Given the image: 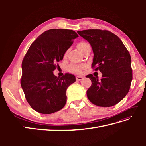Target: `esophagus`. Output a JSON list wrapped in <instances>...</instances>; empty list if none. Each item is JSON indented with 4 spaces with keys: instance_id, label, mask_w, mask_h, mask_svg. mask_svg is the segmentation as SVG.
Masks as SVG:
<instances>
[{
    "instance_id": "esophagus-1",
    "label": "esophagus",
    "mask_w": 146,
    "mask_h": 146,
    "mask_svg": "<svg viewBox=\"0 0 146 146\" xmlns=\"http://www.w3.org/2000/svg\"><path fill=\"white\" fill-rule=\"evenodd\" d=\"M83 78V77H82V76H77V77H76V80H78V81L82 80Z\"/></svg>"
}]
</instances>
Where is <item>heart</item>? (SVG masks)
Returning a JSON list of instances; mask_svg holds the SVG:
<instances>
[{"label": "heart", "instance_id": "1", "mask_svg": "<svg viewBox=\"0 0 146 146\" xmlns=\"http://www.w3.org/2000/svg\"><path fill=\"white\" fill-rule=\"evenodd\" d=\"M88 43L86 42H80L77 45V47L79 50H80L81 51L82 50V48L83 47L85 46V45H86ZM69 69L70 71H71L72 72H76V73H78L80 72V70H81V67L80 66H77V65H74V64H72L69 66Z\"/></svg>", "mask_w": 146, "mask_h": 146}]
</instances>
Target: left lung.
<instances>
[{"label": "left lung", "instance_id": "8db88e82", "mask_svg": "<svg viewBox=\"0 0 146 146\" xmlns=\"http://www.w3.org/2000/svg\"><path fill=\"white\" fill-rule=\"evenodd\" d=\"M77 33L87 40L94 53L92 68L102 74L99 80L92 74L86 76L92 84L88 99L99 107H109L121 101L129 91L132 80L131 56L122 41L108 30L90 29Z\"/></svg>", "mask_w": 146, "mask_h": 146}]
</instances>
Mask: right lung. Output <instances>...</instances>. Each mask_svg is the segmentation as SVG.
<instances>
[{"label": "right lung", "instance_id": "obj_1", "mask_svg": "<svg viewBox=\"0 0 146 146\" xmlns=\"http://www.w3.org/2000/svg\"><path fill=\"white\" fill-rule=\"evenodd\" d=\"M77 37L72 30L50 29L39 35L26 53L21 85L26 100L36 111L51 114L65 105L66 90L76 82V77L65 74L57 77L53 71Z\"/></svg>", "mask_w": 146, "mask_h": 146}]
</instances>
